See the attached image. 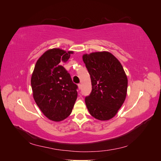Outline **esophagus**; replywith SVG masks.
<instances>
[{"label":"esophagus","instance_id":"obj_1","mask_svg":"<svg viewBox=\"0 0 161 161\" xmlns=\"http://www.w3.org/2000/svg\"><path fill=\"white\" fill-rule=\"evenodd\" d=\"M78 87H79V89L80 90L82 89V85L80 84H79V85H78Z\"/></svg>","mask_w":161,"mask_h":161}]
</instances>
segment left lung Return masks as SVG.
Masks as SVG:
<instances>
[{
    "mask_svg": "<svg viewBox=\"0 0 161 161\" xmlns=\"http://www.w3.org/2000/svg\"><path fill=\"white\" fill-rule=\"evenodd\" d=\"M82 60L91 76L92 91L85 98L90 114L97 119L113 118L124 103L128 78L120 62L111 53H85Z\"/></svg>",
    "mask_w": 161,
    "mask_h": 161,
    "instance_id": "8db88e82",
    "label": "left lung"
}]
</instances>
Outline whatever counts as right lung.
I'll list each match as a JSON object with an SVG mask.
<instances>
[{
  "label": "right lung",
  "mask_w": 161,
  "mask_h": 161,
  "mask_svg": "<svg viewBox=\"0 0 161 161\" xmlns=\"http://www.w3.org/2000/svg\"><path fill=\"white\" fill-rule=\"evenodd\" d=\"M72 53L60 48L46 51L39 58L31 75L33 99L43 115L53 121L69 117L77 99V85L62 66Z\"/></svg>",
  "instance_id": "obj_1"
}]
</instances>
